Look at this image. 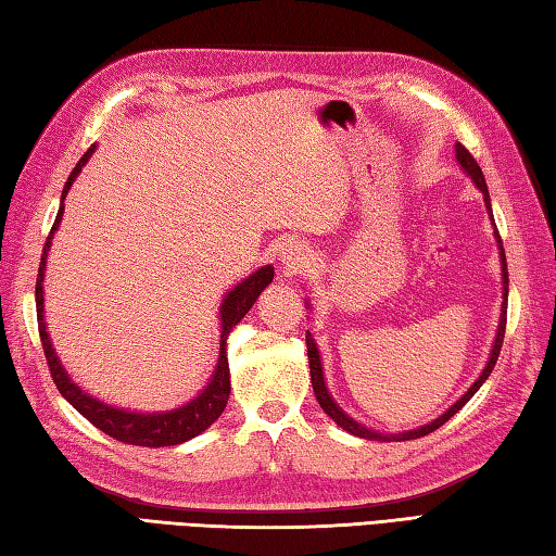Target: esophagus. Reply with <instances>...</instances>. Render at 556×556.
<instances>
[{"mask_svg": "<svg viewBox=\"0 0 556 556\" xmlns=\"http://www.w3.org/2000/svg\"><path fill=\"white\" fill-rule=\"evenodd\" d=\"M280 262H282V270H286V274H298L300 268L309 264V258H307V254H304L302 247H288V249H282Z\"/></svg>", "mask_w": 556, "mask_h": 556, "instance_id": "34e87169", "label": "esophagus"}]
</instances>
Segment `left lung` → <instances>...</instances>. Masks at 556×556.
Here are the masks:
<instances>
[{"mask_svg":"<svg viewBox=\"0 0 556 556\" xmlns=\"http://www.w3.org/2000/svg\"><path fill=\"white\" fill-rule=\"evenodd\" d=\"M456 161L460 163V167L466 169V173L470 175V179L475 182V187H478L480 191H482V197H484V206H486V211H490V218H492V203H490V191H486V182H484V175H482V169H480V165H478V161H475V157L470 155V151L466 149V146L463 143H456ZM494 220V218H492ZM494 237H496V244H500V256H502V278H504V302H502V319H500V328H496V338H494V345H492V355H490V359H486V365H484V369H482V374L478 377V381L472 383V387L468 389V393L463 395L460 401H456L453 403L448 410L444 413V415H439L434 422H429V425H422V427H417V429H410V432H403V434H381V432H374V429H367L365 425H359V422H355L353 417L350 415H345L341 407H338V403L331 399V393H328V389H326V381H324V369H321V357H319V350H316V343H314V338H312V333H307V355H309V374H312V387H314V395H316V401H319V405L324 407V413L331 417V420L338 425V427H343L345 432H350V434H355V437H362V439H379V441H391V439H395V441H407V439H420V437H427V434H432L434 429H439L441 425L444 422H448L453 415H456L463 405H466L475 393H478V389L482 387V383L486 381V377H490L492 374V369H494V365H496V359H500V350H502V343H504V331H506V300H508V270H506V254H504V247H502V237H500V232H496V225H494Z\"/></svg>","mask_w":556,"mask_h":556,"instance_id":"1","label":"left lung"}]
</instances>
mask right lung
I'll list each match as a JSON object with an SVG mask.
<instances>
[{"mask_svg":"<svg viewBox=\"0 0 556 556\" xmlns=\"http://www.w3.org/2000/svg\"><path fill=\"white\" fill-rule=\"evenodd\" d=\"M93 149H88L84 153L81 161L76 163L72 169L70 179H66L64 191H62V206L56 211V218L52 230L48 235V242L42 247V256H40V268H38V280H36V309H38V331H40V343L45 350V357H48V367L52 379L56 383V389L70 401L78 413H81L88 422H93L100 432H105L108 437L124 441V444H134V446H151V448H161V446H175L182 444V441H189L199 437L201 432L218 420L220 413L225 410L230 399V367H228V355H225V343H228V336L232 328L242 321V316L252 309V304L256 302L258 294L264 292V288L274 280V266H262L254 270L252 276L244 278L242 282L225 294V300L220 304V355H218V365H215L211 381L203 387V391L191 399L187 405H179L175 410H165V413H134V410H122V407H112L103 401L88 395L84 389H78L76 383L70 379V374L62 367L60 357H56L54 348L50 343L48 336V326H45V298H42V280H45V264H48V252L52 247V237L60 228L62 223V213H64V197L66 191L72 189L74 179L81 173V167L88 163V157L93 155Z\"/></svg>","mask_w":556,"mask_h":556,"instance_id":"right-lung-1","label":"right lung"}]
</instances>
